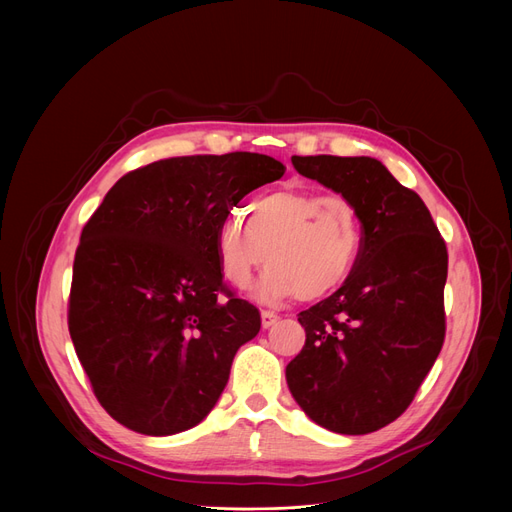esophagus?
<instances>
[{
	"mask_svg": "<svg viewBox=\"0 0 512 512\" xmlns=\"http://www.w3.org/2000/svg\"><path fill=\"white\" fill-rule=\"evenodd\" d=\"M278 319H280V315H276L274 311H261V326H263L265 330L272 328Z\"/></svg>",
	"mask_w": 512,
	"mask_h": 512,
	"instance_id": "1",
	"label": "esophagus"
}]
</instances>
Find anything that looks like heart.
<instances>
[{"label": "heart", "mask_w": 512, "mask_h": 512, "mask_svg": "<svg viewBox=\"0 0 512 512\" xmlns=\"http://www.w3.org/2000/svg\"><path fill=\"white\" fill-rule=\"evenodd\" d=\"M245 218L247 226L238 215L218 226L215 257L224 280L238 290L251 284L263 261L270 265L255 288L263 303L328 297L361 253L359 211L342 193L280 188L255 197Z\"/></svg>", "instance_id": "obj_1"}]
</instances>
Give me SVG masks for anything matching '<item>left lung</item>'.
<instances>
[{
  "label": "left lung",
  "instance_id": "obj_1",
  "mask_svg": "<svg viewBox=\"0 0 512 512\" xmlns=\"http://www.w3.org/2000/svg\"><path fill=\"white\" fill-rule=\"evenodd\" d=\"M299 174L359 211V259L332 297L299 313L286 367L299 407L336 434L378 432L409 409L446 334V242L421 197L373 157L292 155Z\"/></svg>",
  "mask_w": 512,
  "mask_h": 512
}]
</instances>
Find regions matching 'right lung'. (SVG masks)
<instances>
[{
	"mask_svg": "<svg viewBox=\"0 0 512 512\" xmlns=\"http://www.w3.org/2000/svg\"><path fill=\"white\" fill-rule=\"evenodd\" d=\"M236 151L153 161L122 176L80 234L68 330L99 405L145 436L195 427L224 392L261 315L224 284L215 232L284 176Z\"/></svg>",
	"mask_w": 512,
	"mask_h": 512,
	"instance_id": "obj_1",
	"label": "right lung"
}]
</instances>
